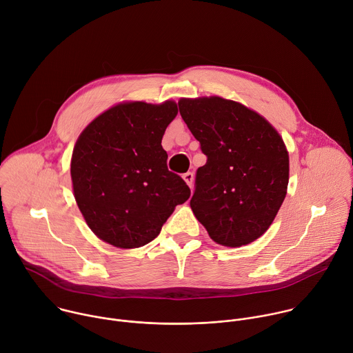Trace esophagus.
<instances>
[{
  "label": "esophagus",
  "instance_id": "34e87169",
  "mask_svg": "<svg viewBox=\"0 0 353 353\" xmlns=\"http://www.w3.org/2000/svg\"><path fill=\"white\" fill-rule=\"evenodd\" d=\"M183 179H184V181H185L190 187H192V183H194V173H192V172L184 173V174H183Z\"/></svg>",
  "mask_w": 353,
  "mask_h": 353
}]
</instances>
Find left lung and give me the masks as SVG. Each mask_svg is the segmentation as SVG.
Instances as JSON below:
<instances>
[{"mask_svg":"<svg viewBox=\"0 0 353 353\" xmlns=\"http://www.w3.org/2000/svg\"><path fill=\"white\" fill-rule=\"evenodd\" d=\"M180 114L199 141L190 207L210 237L241 247L263 236L288 190L289 155L282 137L259 113L219 96L180 99Z\"/></svg>","mask_w":353,"mask_h":353,"instance_id":"obj_1","label":"left lung"}]
</instances>
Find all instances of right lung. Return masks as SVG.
Listing matches in <instances>:
<instances>
[{
  "instance_id": "obj_1",
  "label": "right lung",
  "mask_w": 353,
  "mask_h": 353,
  "mask_svg": "<svg viewBox=\"0 0 353 353\" xmlns=\"http://www.w3.org/2000/svg\"><path fill=\"white\" fill-rule=\"evenodd\" d=\"M177 105L124 102L81 132L71 158L74 196L90 230L119 248L152 241L176 205L190 198L168 169L162 138Z\"/></svg>"
}]
</instances>
